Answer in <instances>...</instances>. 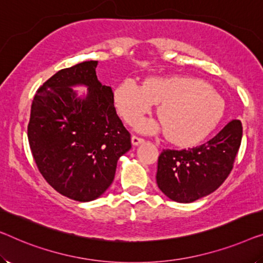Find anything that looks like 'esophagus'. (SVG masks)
<instances>
[{"label": "esophagus", "mask_w": 263, "mask_h": 263, "mask_svg": "<svg viewBox=\"0 0 263 263\" xmlns=\"http://www.w3.org/2000/svg\"><path fill=\"white\" fill-rule=\"evenodd\" d=\"M131 143H132L133 146H137V145L144 143V139L139 138V137H137V136H132L131 137Z\"/></svg>", "instance_id": "1"}]
</instances>
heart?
<instances>
[{"label": "heart", "instance_id": "1", "mask_svg": "<svg viewBox=\"0 0 263 263\" xmlns=\"http://www.w3.org/2000/svg\"><path fill=\"white\" fill-rule=\"evenodd\" d=\"M115 106L127 124H135L154 107L157 108L166 138L178 146H191L204 139L224 115V101L205 82L189 77L151 78L143 87L125 80L115 89ZM137 130L159 128L154 121L137 124Z\"/></svg>", "mask_w": 263, "mask_h": 263}]
</instances>
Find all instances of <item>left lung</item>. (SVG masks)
<instances>
[{"mask_svg":"<svg viewBox=\"0 0 263 263\" xmlns=\"http://www.w3.org/2000/svg\"><path fill=\"white\" fill-rule=\"evenodd\" d=\"M242 139V124L229 121L214 138L187 150H163L156 181L175 202L191 203L214 193L226 181Z\"/></svg>","mask_w":263,"mask_h":263,"instance_id":"obj_1","label":"left lung"}]
</instances>
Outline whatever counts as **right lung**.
<instances>
[{"label": "right lung", "instance_id": "add662e5", "mask_svg": "<svg viewBox=\"0 0 263 263\" xmlns=\"http://www.w3.org/2000/svg\"><path fill=\"white\" fill-rule=\"evenodd\" d=\"M98 61L80 62L49 78L35 94L28 140L39 171L58 193L78 202L100 197L115 179L131 136L117 116L113 92L98 80ZM85 85L79 97L72 89Z\"/></svg>", "mask_w": 263, "mask_h": 263}]
</instances>
